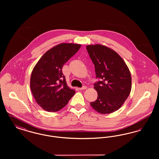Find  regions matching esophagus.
Instances as JSON below:
<instances>
[{
	"mask_svg": "<svg viewBox=\"0 0 159 159\" xmlns=\"http://www.w3.org/2000/svg\"><path fill=\"white\" fill-rule=\"evenodd\" d=\"M87 89V87L86 86H83L82 88H80L79 89L80 90H84V89Z\"/></svg>",
	"mask_w": 159,
	"mask_h": 159,
	"instance_id": "obj_1",
	"label": "esophagus"
}]
</instances>
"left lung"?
Instances as JSON below:
<instances>
[{
	"label": "left lung",
	"mask_w": 159,
	"mask_h": 159,
	"mask_svg": "<svg viewBox=\"0 0 159 159\" xmlns=\"http://www.w3.org/2000/svg\"><path fill=\"white\" fill-rule=\"evenodd\" d=\"M86 49L95 66L96 78L100 79L94 84L98 97L91 106L99 113H113L124 104L131 91L129 69L121 57L106 46L89 45Z\"/></svg>",
	"instance_id": "obj_1"
}]
</instances>
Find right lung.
<instances>
[{
	"instance_id": "right-lung-1",
	"label": "right lung",
	"mask_w": 159,
	"mask_h": 159,
	"mask_svg": "<svg viewBox=\"0 0 159 159\" xmlns=\"http://www.w3.org/2000/svg\"><path fill=\"white\" fill-rule=\"evenodd\" d=\"M81 45L62 43L49 49L33 69L30 89L37 104L48 112L64 108L75 93L68 87L62 68Z\"/></svg>"
}]
</instances>
